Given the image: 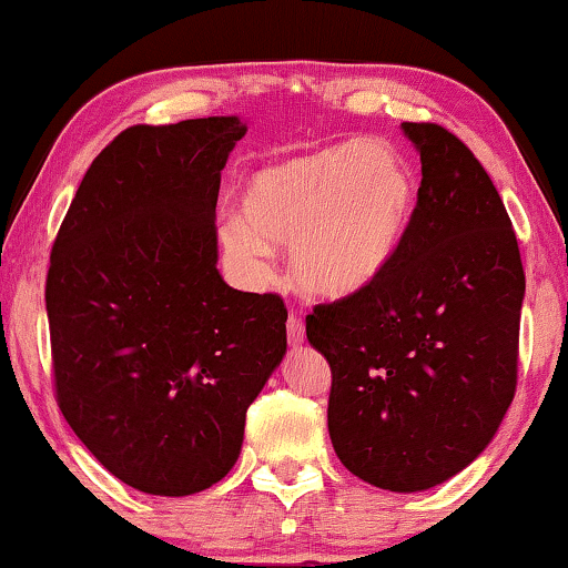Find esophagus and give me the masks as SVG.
Returning <instances> with one entry per match:
<instances>
[{
	"instance_id": "obj_1",
	"label": "esophagus",
	"mask_w": 568,
	"mask_h": 568,
	"mask_svg": "<svg viewBox=\"0 0 568 568\" xmlns=\"http://www.w3.org/2000/svg\"><path fill=\"white\" fill-rule=\"evenodd\" d=\"M286 338L294 348L305 344V323H302L300 315H290V321H286Z\"/></svg>"
}]
</instances>
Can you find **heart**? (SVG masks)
<instances>
[{
    "instance_id": "1",
    "label": "heart",
    "mask_w": 568,
    "mask_h": 568,
    "mask_svg": "<svg viewBox=\"0 0 568 568\" xmlns=\"http://www.w3.org/2000/svg\"><path fill=\"white\" fill-rule=\"evenodd\" d=\"M416 178L393 144L367 139L268 162L247 178L243 220L220 243L253 278L271 247H292V276L307 297L346 300L375 284L406 240Z\"/></svg>"
}]
</instances>
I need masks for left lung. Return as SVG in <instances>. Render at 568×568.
<instances>
[{
    "instance_id": "left-lung-1",
    "label": "left lung",
    "mask_w": 568,
    "mask_h": 568,
    "mask_svg": "<svg viewBox=\"0 0 568 568\" xmlns=\"http://www.w3.org/2000/svg\"><path fill=\"white\" fill-rule=\"evenodd\" d=\"M400 129L422 158L406 240L375 284L307 315V341L331 364L338 460L414 494L468 468L515 398L525 271L468 146L437 123Z\"/></svg>"
}]
</instances>
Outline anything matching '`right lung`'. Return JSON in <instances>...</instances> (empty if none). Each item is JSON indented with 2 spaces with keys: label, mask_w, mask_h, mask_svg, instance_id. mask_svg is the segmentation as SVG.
<instances>
[{
  "label": "right lung",
  "mask_w": 568,
  "mask_h": 568,
  "mask_svg": "<svg viewBox=\"0 0 568 568\" xmlns=\"http://www.w3.org/2000/svg\"><path fill=\"white\" fill-rule=\"evenodd\" d=\"M247 126L209 115L121 131L84 173L45 278L61 414L115 478L154 496L214 486L286 354L276 294L216 271V196Z\"/></svg>",
  "instance_id": "right-lung-1"
}]
</instances>
